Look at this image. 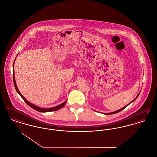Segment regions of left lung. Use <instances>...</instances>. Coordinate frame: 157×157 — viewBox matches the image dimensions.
Here are the masks:
<instances>
[{
	"label": "left lung",
	"instance_id": "1",
	"mask_svg": "<svg viewBox=\"0 0 157 157\" xmlns=\"http://www.w3.org/2000/svg\"><path fill=\"white\" fill-rule=\"evenodd\" d=\"M139 94H140V92L139 93V94L138 95H137V97H136V98H135V99H134V100H133L132 101L130 102L129 103V104H128V105H126L125 107H123L122 109H120V110H119L116 111H114V112H112V113H105V114H107V115H109V114H116V113H119V112H120V111H121L122 110L124 109H125V108H126V107H128V106L129 105V104H130L131 102H132L134 101H135V100H136V98H138V97L139 95Z\"/></svg>",
	"mask_w": 157,
	"mask_h": 157
}]
</instances>
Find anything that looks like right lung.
<instances>
[{
    "label": "right lung",
    "instance_id": "add662e5",
    "mask_svg": "<svg viewBox=\"0 0 157 157\" xmlns=\"http://www.w3.org/2000/svg\"><path fill=\"white\" fill-rule=\"evenodd\" d=\"M15 59H16V58H15ZM14 63H15V60H14V62H13V65H14ZM14 75H14V72H13V80L14 86H15V89H16L17 92L19 94V95H20V96L22 97V98L24 100V101L29 106H30L31 108H33V109H34V110H36V111H40V112H50V111H53L58 110L60 109L61 108H62V107L65 105L66 102L67 101V100L65 101V102H63V103H62L61 104H60V105L56 106V107H52V108H48V109H42V108L38 107H37L36 105H35L31 104V102L28 101L23 97V95L21 94V92H19V90L18 89V88H17L16 82H15V76H14Z\"/></svg>",
    "mask_w": 157,
    "mask_h": 157
}]
</instances>
